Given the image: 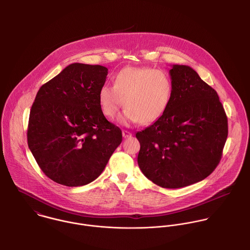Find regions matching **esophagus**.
Wrapping results in <instances>:
<instances>
[{
    "label": "esophagus",
    "mask_w": 250,
    "mask_h": 250,
    "mask_svg": "<svg viewBox=\"0 0 250 250\" xmlns=\"http://www.w3.org/2000/svg\"><path fill=\"white\" fill-rule=\"evenodd\" d=\"M122 136H123V138H125V139H127V138H131V137H132V133H131V132H129V131L124 130V131H122Z\"/></svg>",
    "instance_id": "obj_1"
}]
</instances>
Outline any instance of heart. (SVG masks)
Here are the masks:
<instances>
[{
  "label": "heart",
  "mask_w": 250,
  "mask_h": 250,
  "mask_svg": "<svg viewBox=\"0 0 250 250\" xmlns=\"http://www.w3.org/2000/svg\"><path fill=\"white\" fill-rule=\"evenodd\" d=\"M173 92L167 72L151 67H126L118 72L114 84H104L98 93L103 113L112 118L124 105L118 117L121 124H150L161 118L170 104Z\"/></svg>",
  "instance_id": "heart-1"
}]
</instances>
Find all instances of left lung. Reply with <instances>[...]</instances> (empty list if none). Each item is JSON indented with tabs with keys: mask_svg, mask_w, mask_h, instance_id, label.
<instances>
[{
	"mask_svg": "<svg viewBox=\"0 0 250 250\" xmlns=\"http://www.w3.org/2000/svg\"><path fill=\"white\" fill-rule=\"evenodd\" d=\"M170 104L136 134L138 164L154 184L178 188L208 177L219 164L228 136L227 116L213 87L187 65L173 64Z\"/></svg>",
	"mask_w": 250,
	"mask_h": 250,
	"instance_id": "8db88e82",
	"label": "left lung"
}]
</instances>
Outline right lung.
<instances>
[{
	"label": "right lung",
	"instance_id": "obj_1",
	"mask_svg": "<svg viewBox=\"0 0 250 250\" xmlns=\"http://www.w3.org/2000/svg\"><path fill=\"white\" fill-rule=\"evenodd\" d=\"M107 68L72 63L44 83L31 108L28 145L47 177L67 187L89 184L122 142L108 122L98 93Z\"/></svg>",
	"mask_w": 250,
	"mask_h": 250
}]
</instances>
